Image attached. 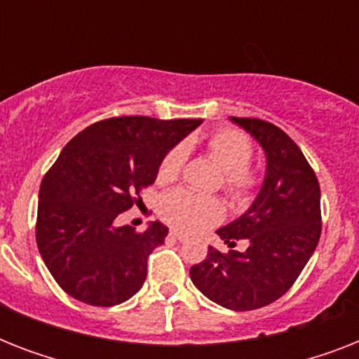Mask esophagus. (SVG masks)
<instances>
[{"label": "esophagus", "mask_w": 359, "mask_h": 359, "mask_svg": "<svg viewBox=\"0 0 359 359\" xmlns=\"http://www.w3.org/2000/svg\"><path fill=\"white\" fill-rule=\"evenodd\" d=\"M169 236H173V238L180 240V242H182V240L188 238V236H186L184 233H180V231H177V229H171V231H169Z\"/></svg>", "instance_id": "esophagus-1"}]
</instances>
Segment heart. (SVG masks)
<instances>
[{
	"label": "heart",
	"instance_id": "1",
	"mask_svg": "<svg viewBox=\"0 0 359 359\" xmlns=\"http://www.w3.org/2000/svg\"><path fill=\"white\" fill-rule=\"evenodd\" d=\"M207 156L222 169V188L233 201H248L261 184V177L253 165V143L236 128H218L205 141ZM188 149L184 143L171 147L158 163V182H173L184 169ZM160 214L169 225L194 233L218 224L224 218V205L219 199L201 196L191 190H173L160 201Z\"/></svg>",
	"mask_w": 359,
	"mask_h": 359
}]
</instances>
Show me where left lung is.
I'll use <instances>...</instances> for the list:
<instances>
[{"mask_svg": "<svg viewBox=\"0 0 359 359\" xmlns=\"http://www.w3.org/2000/svg\"><path fill=\"white\" fill-rule=\"evenodd\" d=\"M266 152V177L244 216L218 229L235 248L248 240L245 251L222 253L208 248L205 261L190 268L203 294L235 311L272 304L294 285L317 248L323 216L320 186L300 147L276 124L253 117H231Z\"/></svg>", "mask_w": 359, "mask_h": 359, "instance_id": "obj_1", "label": "left lung"}]
</instances>
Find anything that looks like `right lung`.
<instances>
[{
  "mask_svg": "<svg viewBox=\"0 0 359 359\" xmlns=\"http://www.w3.org/2000/svg\"><path fill=\"white\" fill-rule=\"evenodd\" d=\"M201 119L123 115L93 123L65 145L39 190L35 238L61 289L97 307L123 304L143 287L147 259L168 227L117 225L156 180L163 154Z\"/></svg>",
  "mask_w": 359,
  "mask_h": 359,
  "instance_id": "obj_1",
  "label": "right lung"
}]
</instances>
